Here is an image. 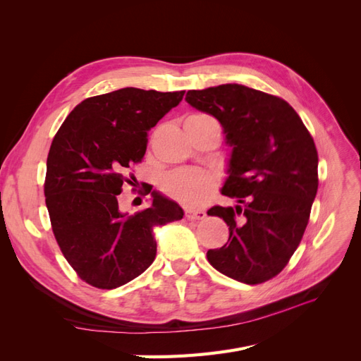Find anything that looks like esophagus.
<instances>
[{
    "label": "esophagus",
    "instance_id": "esophagus-1",
    "mask_svg": "<svg viewBox=\"0 0 361 361\" xmlns=\"http://www.w3.org/2000/svg\"><path fill=\"white\" fill-rule=\"evenodd\" d=\"M185 218H188V220H203L206 218V212L203 209H185Z\"/></svg>",
    "mask_w": 361,
    "mask_h": 361
}]
</instances>
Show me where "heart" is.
Segmentation results:
<instances>
[{"instance_id": "heart-1", "label": "heart", "mask_w": 361, "mask_h": 361, "mask_svg": "<svg viewBox=\"0 0 361 361\" xmlns=\"http://www.w3.org/2000/svg\"><path fill=\"white\" fill-rule=\"evenodd\" d=\"M204 114H191L188 118L203 117ZM218 174L204 169H180L167 174L162 180V188L171 199L190 206L200 207L212 199L218 188Z\"/></svg>"}]
</instances>
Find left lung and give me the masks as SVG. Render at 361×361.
Instances as JSON below:
<instances>
[{"label":"left lung","instance_id":"1","mask_svg":"<svg viewBox=\"0 0 361 361\" xmlns=\"http://www.w3.org/2000/svg\"><path fill=\"white\" fill-rule=\"evenodd\" d=\"M195 110L214 116L232 147L221 194L236 206H214L228 241L207 251L221 274L259 285L288 265L301 243L318 191V152L297 111L281 97L241 84L190 90Z\"/></svg>","mask_w":361,"mask_h":361}]
</instances>
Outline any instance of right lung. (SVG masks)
Returning <instances> with one entry per match:
<instances>
[{"label":"right lung","instance_id":"right-lung-1","mask_svg":"<svg viewBox=\"0 0 361 361\" xmlns=\"http://www.w3.org/2000/svg\"><path fill=\"white\" fill-rule=\"evenodd\" d=\"M183 93L125 87L89 97L52 140L45 179L52 232L69 265L94 288L116 289L143 274L157 256L154 228L183 216L176 202L157 191L134 215L117 202L133 179L129 167L146 154L147 130Z\"/></svg>","mask_w":361,"mask_h":361}]
</instances>
